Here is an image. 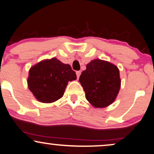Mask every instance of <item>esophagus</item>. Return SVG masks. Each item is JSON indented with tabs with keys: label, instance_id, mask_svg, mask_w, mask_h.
Here are the masks:
<instances>
[{
	"label": "esophagus",
	"instance_id": "esophagus-1",
	"mask_svg": "<svg viewBox=\"0 0 154 154\" xmlns=\"http://www.w3.org/2000/svg\"><path fill=\"white\" fill-rule=\"evenodd\" d=\"M76 75H77V79H78L79 77V76H80V75H81V71H77V72H76Z\"/></svg>",
	"mask_w": 154,
	"mask_h": 154
}]
</instances>
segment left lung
Listing matches in <instances>:
<instances>
[{
  "label": "left lung",
  "mask_w": 154,
  "mask_h": 154,
  "mask_svg": "<svg viewBox=\"0 0 154 154\" xmlns=\"http://www.w3.org/2000/svg\"><path fill=\"white\" fill-rule=\"evenodd\" d=\"M79 82L85 91L87 100L96 108L106 107L114 102L121 87L118 67L98 59L87 64Z\"/></svg>",
  "instance_id": "obj_1"
}]
</instances>
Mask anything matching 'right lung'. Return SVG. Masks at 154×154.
I'll return each instance as SVG.
<instances>
[{
  "label": "right lung",
  "mask_w": 154,
  "mask_h": 154,
  "mask_svg": "<svg viewBox=\"0 0 154 154\" xmlns=\"http://www.w3.org/2000/svg\"><path fill=\"white\" fill-rule=\"evenodd\" d=\"M76 79L70 65L54 57L40 61L30 68L28 85L38 101L51 103L63 97L68 82Z\"/></svg>",
  "instance_id": "1"
}]
</instances>
